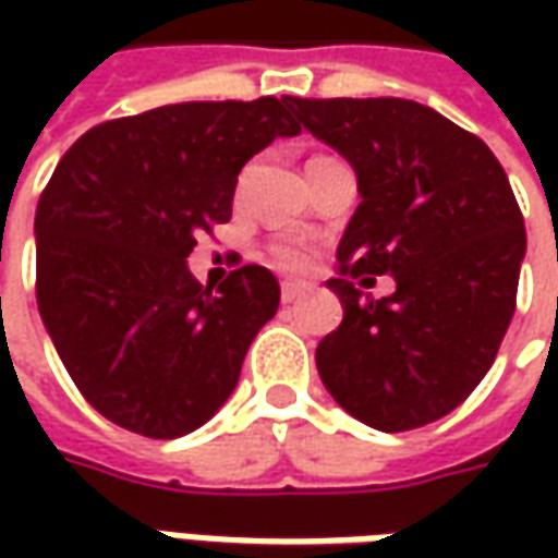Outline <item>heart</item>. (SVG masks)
<instances>
[{
  "label": "heart",
  "mask_w": 558,
  "mask_h": 558,
  "mask_svg": "<svg viewBox=\"0 0 558 558\" xmlns=\"http://www.w3.org/2000/svg\"><path fill=\"white\" fill-rule=\"evenodd\" d=\"M311 189H313V198H316V210L323 214V217H338L341 210H344V204H341V195L335 192L332 185H329V177L323 173H316L311 180Z\"/></svg>",
  "instance_id": "heart-1"
}]
</instances>
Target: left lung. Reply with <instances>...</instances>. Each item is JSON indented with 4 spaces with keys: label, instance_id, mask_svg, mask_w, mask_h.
Masks as SVG:
<instances>
[{
    "label": "left lung",
    "instance_id": "1",
    "mask_svg": "<svg viewBox=\"0 0 558 558\" xmlns=\"http://www.w3.org/2000/svg\"><path fill=\"white\" fill-rule=\"evenodd\" d=\"M282 133L264 105L183 101L89 130L36 207V304L80 395L145 438H183L239 385L254 335L279 311L257 264L195 235L232 217L239 173Z\"/></svg>",
    "mask_w": 558,
    "mask_h": 558
}]
</instances>
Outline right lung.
Returning a JSON list of instances; mask_svg holds the SVG:
<instances>
[{
	"label": "right lung",
	"instance_id": "1",
	"mask_svg": "<svg viewBox=\"0 0 558 558\" xmlns=\"http://www.w3.org/2000/svg\"><path fill=\"white\" fill-rule=\"evenodd\" d=\"M356 173L329 289L344 319L316 348L341 410L378 432L428 425L490 369L515 311L525 223L478 136L407 98H335L307 123ZM375 275L389 279L375 295Z\"/></svg>",
	"mask_w": 558,
	"mask_h": 558
}]
</instances>
